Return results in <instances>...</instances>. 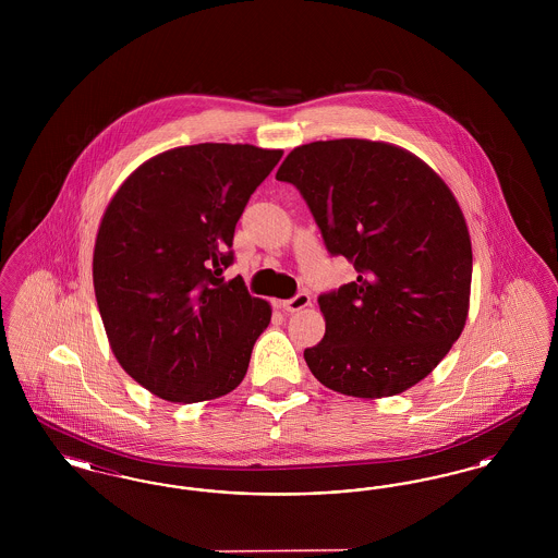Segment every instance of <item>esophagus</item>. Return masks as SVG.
<instances>
[{"label": "esophagus", "mask_w": 558, "mask_h": 558, "mask_svg": "<svg viewBox=\"0 0 558 558\" xmlns=\"http://www.w3.org/2000/svg\"><path fill=\"white\" fill-rule=\"evenodd\" d=\"M310 305H312V299H310L307 292H299L296 296H292L289 301H282V303H280V307H282L284 312H289V314L301 312V310H305V307H310Z\"/></svg>", "instance_id": "obj_1"}]
</instances>
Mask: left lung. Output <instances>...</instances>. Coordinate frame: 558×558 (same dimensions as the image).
Here are the masks:
<instances>
[{"instance_id":"left-lung-1","label":"left lung","mask_w":558,"mask_h":558,"mask_svg":"<svg viewBox=\"0 0 558 558\" xmlns=\"http://www.w3.org/2000/svg\"><path fill=\"white\" fill-rule=\"evenodd\" d=\"M276 180L299 187L332 255L355 282L322 294L326 332L305 349L319 383L391 398L437 368L471 303L469 226L448 184L410 150L360 137L296 146Z\"/></svg>"}]
</instances>
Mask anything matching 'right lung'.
I'll return each instance as SVG.
<instances>
[{
	"label": "right lung",
	"mask_w": 558,
	"mask_h": 558,
	"mask_svg": "<svg viewBox=\"0 0 558 558\" xmlns=\"http://www.w3.org/2000/svg\"><path fill=\"white\" fill-rule=\"evenodd\" d=\"M282 159L251 144H194L142 162L119 186L94 244L108 345L153 396L196 403L242 383L271 305L223 280L240 215Z\"/></svg>",
	"instance_id": "1"
}]
</instances>
